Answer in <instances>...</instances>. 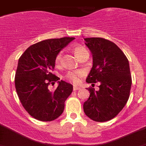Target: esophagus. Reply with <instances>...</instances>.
Masks as SVG:
<instances>
[{
	"label": "esophagus",
	"mask_w": 146,
	"mask_h": 146,
	"mask_svg": "<svg viewBox=\"0 0 146 146\" xmlns=\"http://www.w3.org/2000/svg\"><path fill=\"white\" fill-rule=\"evenodd\" d=\"M80 87H79V86H74V87H73V90L74 91H77V90H80Z\"/></svg>",
	"instance_id": "34e87169"
}]
</instances>
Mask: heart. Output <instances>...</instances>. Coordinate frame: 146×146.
Wrapping results in <instances>:
<instances>
[{
	"label": "heart",
	"instance_id": "1",
	"mask_svg": "<svg viewBox=\"0 0 146 146\" xmlns=\"http://www.w3.org/2000/svg\"><path fill=\"white\" fill-rule=\"evenodd\" d=\"M74 50V54L76 55L78 58H79L80 56H82V55L86 52H88V50L85 48L84 47L80 46V45H77L73 48ZM61 52H58V53L56 55L55 58V65H59L60 63V60H61ZM83 75V72L81 70H74V71H70L66 74V77L68 80H69L70 82H74V83H78L80 81V77Z\"/></svg>",
	"mask_w": 146,
	"mask_h": 146
}]
</instances>
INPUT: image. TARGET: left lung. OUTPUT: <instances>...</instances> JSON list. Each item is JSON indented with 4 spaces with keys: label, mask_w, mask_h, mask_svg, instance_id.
<instances>
[{
    "label": "left lung",
    "mask_w": 146,
    "mask_h": 146,
    "mask_svg": "<svg viewBox=\"0 0 146 146\" xmlns=\"http://www.w3.org/2000/svg\"><path fill=\"white\" fill-rule=\"evenodd\" d=\"M85 41L93 55V66L86 82L93 86L100 82V86L99 91L87 88L90 96L84 102L83 110L93 121L104 122L116 116L128 101L131 86L129 60L109 40L96 37Z\"/></svg>",
    "instance_id": "8db88e82"
}]
</instances>
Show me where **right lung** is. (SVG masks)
<instances>
[{"mask_svg":"<svg viewBox=\"0 0 146 146\" xmlns=\"http://www.w3.org/2000/svg\"><path fill=\"white\" fill-rule=\"evenodd\" d=\"M73 37L50 38L30 46L20 56L15 73L17 94L23 108L33 118L51 121L64 112L65 101L73 90L72 85L58 81L54 91L48 88L60 80L52 73L55 56Z\"/></svg>","mask_w":146,"mask_h":146,"instance_id":"obj_1","label":"right lung"}]
</instances>
